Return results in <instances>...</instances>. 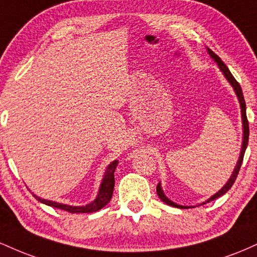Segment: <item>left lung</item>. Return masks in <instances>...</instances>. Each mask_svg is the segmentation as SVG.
<instances>
[{"label":"left lung","instance_id":"1","mask_svg":"<svg viewBox=\"0 0 257 257\" xmlns=\"http://www.w3.org/2000/svg\"><path fill=\"white\" fill-rule=\"evenodd\" d=\"M206 49H208V53H209V54H210V57L213 58L215 61H216L217 65H219V67L221 69V71L223 72V75H225L226 78L228 79V82L232 84V87L234 88L235 94H237L238 99H239V104H240V108H241V119H243V129H244V131H243V133H244V134H243V144H241V152H240L239 159H238L237 166H235L234 172H233L232 176H231V178H229L228 182H227V184H226L225 186H223L222 188H221L219 192H217L216 194H214V196L211 197V198H209L208 200H206V203H209V202H211V200L219 198V197L222 196V194H225V193L227 192V191H228L229 188L232 187L233 184H234L235 179H237L238 173H239V169H240V167H241V163H243L244 153H245V150H246V146H247V141H249V122H247V118H246V105H245V100H244V96H243V91H241L240 84L238 83L237 79L233 77L232 73L229 72L228 67H227L226 65H225V63H223V61L221 60L219 55L215 54V53H214L213 51H211L210 48H206ZM157 194H158L159 198L163 200V202L166 203V204H168V205L175 206V208H187V206H181V205L175 204V203L172 202V200L168 199L167 197L164 196L163 190H162V187H161V184L157 185Z\"/></svg>","mask_w":257,"mask_h":257}]
</instances>
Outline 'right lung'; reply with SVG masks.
<instances>
[{
	"label": "right lung",
	"instance_id": "1",
	"mask_svg": "<svg viewBox=\"0 0 257 257\" xmlns=\"http://www.w3.org/2000/svg\"><path fill=\"white\" fill-rule=\"evenodd\" d=\"M117 163L118 162L114 161L112 162L110 166L107 167V170H106L104 180H102L101 186H100L99 190V194L98 198L94 200L93 203L90 204L85 205V206H71V205H65V204H60V203H55V202H51V200H46L42 198H38L37 196H34L37 200H40L41 203H44L47 205L54 206V208H59L61 210L69 211V213H94V211H98L101 208L107 204L108 202L111 200L112 193H113V187H114V169H116Z\"/></svg>",
	"mask_w": 257,
	"mask_h": 257
}]
</instances>
